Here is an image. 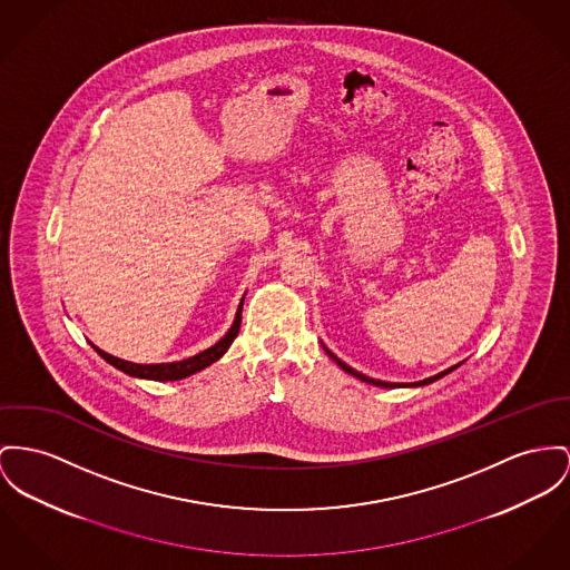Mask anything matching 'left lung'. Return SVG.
<instances>
[{
    "label": "left lung",
    "mask_w": 570,
    "mask_h": 570,
    "mask_svg": "<svg viewBox=\"0 0 570 570\" xmlns=\"http://www.w3.org/2000/svg\"><path fill=\"white\" fill-rule=\"evenodd\" d=\"M324 350H326V354L342 367L345 374H350V376H354V379L363 380V382H367V384H374V386H382V389H395V386H425V384H430V382H434V380L443 379V376H448L450 372H454L455 367H460V363L454 365V367H450V370H445V372H441V374H436V376H430V379L419 380V382H411V384H400V382H384V380L370 379V376H365V374H361V372H356V370H352L347 363H343L342 358H337L326 345H324Z\"/></svg>",
    "instance_id": "obj_1"
}]
</instances>
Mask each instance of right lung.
<instances>
[{
    "instance_id": "right-lung-1",
    "label": "right lung",
    "mask_w": 570,
    "mask_h": 570,
    "mask_svg": "<svg viewBox=\"0 0 570 570\" xmlns=\"http://www.w3.org/2000/svg\"><path fill=\"white\" fill-rule=\"evenodd\" d=\"M246 296V294H244ZM242 306H244V298L239 301V306L235 311V320L230 324V328L227 331V335L220 340V342L214 343L212 347L194 354L190 358H184V361H175V363H155V365H142V363H131V361H122L118 356H112L108 352H104L101 347L92 345L97 350V354L108 361L110 365H115L116 370H120L122 374L131 376V379L142 380H157V382H168V380H184L209 367L212 363H216L218 358H223V354L230 347L233 340L237 337L239 333V324H242Z\"/></svg>"
}]
</instances>
